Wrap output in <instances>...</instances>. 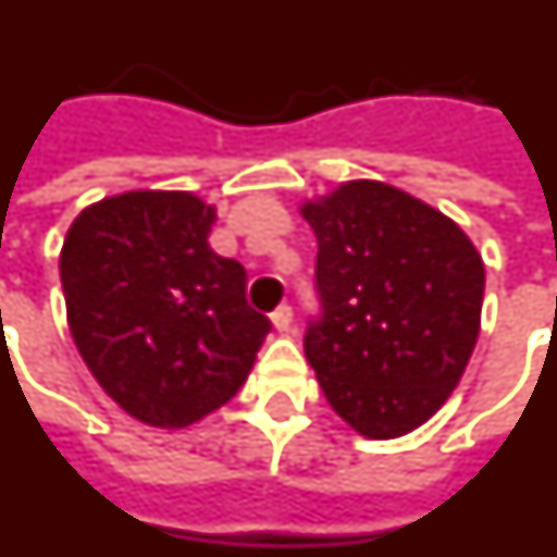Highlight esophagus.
Here are the masks:
<instances>
[{
    "label": "esophagus",
    "instance_id": "34e87169",
    "mask_svg": "<svg viewBox=\"0 0 557 557\" xmlns=\"http://www.w3.org/2000/svg\"><path fill=\"white\" fill-rule=\"evenodd\" d=\"M292 306H280L274 314H271V322H274V329L280 331V334H288V329H292Z\"/></svg>",
    "mask_w": 557,
    "mask_h": 557
}]
</instances>
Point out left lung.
Segmentation results:
<instances>
[{
	"label": "left lung",
	"mask_w": 557,
	"mask_h": 557,
	"mask_svg": "<svg viewBox=\"0 0 557 557\" xmlns=\"http://www.w3.org/2000/svg\"><path fill=\"white\" fill-rule=\"evenodd\" d=\"M300 214L317 235L322 320L308 366L359 436L399 438L459 385L481 331L484 260L465 228L382 181H348Z\"/></svg>",
	"instance_id": "1"
}]
</instances>
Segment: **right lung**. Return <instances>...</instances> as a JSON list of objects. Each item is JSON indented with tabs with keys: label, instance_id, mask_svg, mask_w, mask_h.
<instances>
[{
	"label": "right lung",
	"instance_id": "obj_1",
	"mask_svg": "<svg viewBox=\"0 0 557 557\" xmlns=\"http://www.w3.org/2000/svg\"><path fill=\"white\" fill-rule=\"evenodd\" d=\"M214 218L191 191H121L78 214L59 255L84 366L152 428H189L226 405L271 329L246 302V269L209 246Z\"/></svg>",
	"mask_w": 557,
	"mask_h": 557
}]
</instances>
